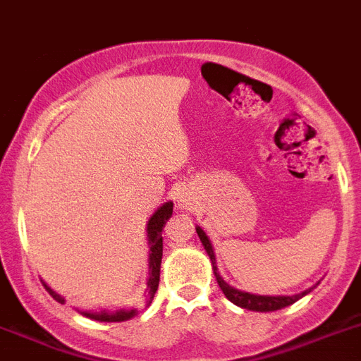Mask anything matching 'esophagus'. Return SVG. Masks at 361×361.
Returning a JSON list of instances; mask_svg holds the SVG:
<instances>
[{
    "label": "esophagus",
    "mask_w": 361,
    "mask_h": 361,
    "mask_svg": "<svg viewBox=\"0 0 361 361\" xmlns=\"http://www.w3.org/2000/svg\"><path fill=\"white\" fill-rule=\"evenodd\" d=\"M178 202H180L181 207H190L192 205V200H190L189 195H180L178 196Z\"/></svg>",
    "instance_id": "obj_1"
}]
</instances>
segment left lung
<instances>
[{"instance_id": "8db88e82", "label": "left lung", "mask_w": 361, "mask_h": 361, "mask_svg": "<svg viewBox=\"0 0 361 361\" xmlns=\"http://www.w3.org/2000/svg\"><path fill=\"white\" fill-rule=\"evenodd\" d=\"M196 233H198L200 240L204 244L205 251H207V255L211 257V262H213V269H214V275H216V281H218V286L222 288L224 295L231 302H235L237 307L246 308V310H253V312H271V310H279V308H284L288 307V305H293L295 301L302 298V295H307L308 292H312V288L305 290L302 293H298V295H279V298H269V295H253V293H246V292H240V290H235L233 286L224 281L216 271V260H214V253H213V247H211V242H209L207 235H205L200 227H196Z\"/></svg>"}]
</instances>
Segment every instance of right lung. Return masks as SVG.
<instances>
[{
  "label": "right lung",
  "instance_id": "1",
  "mask_svg": "<svg viewBox=\"0 0 361 361\" xmlns=\"http://www.w3.org/2000/svg\"><path fill=\"white\" fill-rule=\"evenodd\" d=\"M172 202H166L165 205L157 209L156 213L152 214V218L148 220V242H150V269H148V283L147 288L143 293V305L145 307H150V302L154 299V293H156L157 286H159V268H161V257H163V237L161 229L165 226V222L172 216ZM45 290L49 292L51 298L54 301L63 302V298H60L59 293H54L53 290L44 284ZM135 310H119L114 312V314H108V312H84V316L92 317L97 321H108V323H115V321H124L130 319L134 316Z\"/></svg>",
  "mask_w": 361,
  "mask_h": 361
}]
</instances>
